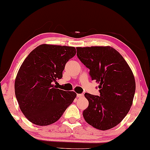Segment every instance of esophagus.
<instances>
[{
  "label": "esophagus",
  "instance_id": "esophagus-1",
  "mask_svg": "<svg viewBox=\"0 0 150 150\" xmlns=\"http://www.w3.org/2000/svg\"><path fill=\"white\" fill-rule=\"evenodd\" d=\"M84 95L83 94H77V97L78 98H81V97H83Z\"/></svg>",
  "mask_w": 150,
  "mask_h": 150
}]
</instances>
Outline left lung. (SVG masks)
<instances>
[{"instance_id":"1","label":"left lung","mask_w":150,"mask_h":150,"mask_svg":"<svg viewBox=\"0 0 150 150\" xmlns=\"http://www.w3.org/2000/svg\"><path fill=\"white\" fill-rule=\"evenodd\" d=\"M79 60L89 69L92 81L99 83L100 96L85 93L88 108L85 121L100 130L112 129L125 117L136 90L133 72L118 52L110 46L76 47Z\"/></svg>"}]
</instances>
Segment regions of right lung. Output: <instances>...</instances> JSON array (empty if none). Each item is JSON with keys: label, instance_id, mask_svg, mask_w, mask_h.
Returning a JSON list of instances; mask_svg holds the SVG:
<instances>
[{"label": "right lung", "instance_id": "obj_1", "mask_svg": "<svg viewBox=\"0 0 150 150\" xmlns=\"http://www.w3.org/2000/svg\"><path fill=\"white\" fill-rule=\"evenodd\" d=\"M75 47L42 44L30 52L15 79V95L21 112L40 126L57 121L76 94L52 85L63 77L65 64L75 56Z\"/></svg>", "mask_w": 150, "mask_h": 150}]
</instances>
